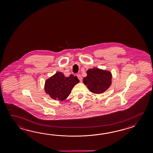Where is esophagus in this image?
I'll return each mask as SVG.
<instances>
[{"mask_svg": "<svg viewBox=\"0 0 153 153\" xmlns=\"http://www.w3.org/2000/svg\"><path fill=\"white\" fill-rule=\"evenodd\" d=\"M77 76H78V78L80 80V81H82V77H81V76L80 75H77Z\"/></svg>", "mask_w": 153, "mask_h": 153, "instance_id": "1", "label": "esophagus"}]
</instances>
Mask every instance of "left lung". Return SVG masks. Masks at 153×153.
<instances>
[{
	"instance_id": "8db88e82",
	"label": "left lung",
	"mask_w": 153,
	"mask_h": 153,
	"mask_svg": "<svg viewBox=\"0 0 153 153\" xmlns=\"http://www.w3.org/2000/svg\"><path fill=\"white\" fill-rule=\"evenodd\" d=\"M83 81L90 91L94 94H102L111 86L112 74L110 71L98 68L89 69Z\"/></svg>"
}]
</instances>
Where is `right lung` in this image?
Wrapping results in <instances>:
<instances>
[{
    "label": "right lung",
    "instance_id": "right-lung-1",
    "mask_svg": "<svg viewBox=\"0 0 153 153\" xmlns=\"http://www.w3.org/2000/svg\"><path fill=\"white\" fill-rule=\"evenodd\" d=\"M79 82V80L76 76L70 75L67 77L62 72H56L46 80L45 92L55 100L64 101L68 97L75 85Z\"/></svg>",
    "mask_w": 153,
    "mask_h": 153
}]
</instances>
